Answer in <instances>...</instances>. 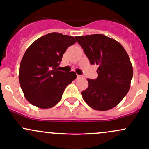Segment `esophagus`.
Segmentation results:
<instances>
[{"instance_id": "1", "label": "esophagus", "mask_w": 149, "mask_h": 149, "mask_svg": "<svg viewBox=\"0 0 149 149\" xmlns=\"http://www.w3.org/2000/svg\"><path fill=\"white\" fill-rule=\"evenodd\" d=\"M81 77H82V76H81V75H79V74L77 75V79H79V78H81Z\"/></svg>"}]
</instances>
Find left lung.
I'll list each match as a JSON object with an SVG mask.
<instances>
[{"mask_svg":"<svg viewBox=\"0 0 149 149\" xmlns=\"http://www.w3.org/2000/svg\"><path fill=\"white\" fill-rule=\"evenodd\" d=\"M91 65H98L96 79H87L84 101L97 111L114 108L126 96L133 77L127 53L119 42L103 34L76 36Z\"/></svg>","mask_w":149,"mask_h":149,"instance_id":"obj_1","label":"left lung"}]
</instances>
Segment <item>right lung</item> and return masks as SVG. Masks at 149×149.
Listing matches in <instances>:
<instances>
[{
	"instance_id": "right-lung-1",
	"label": "right lung",
	"mask_w": 149,
	"mask_h": 149,
	"mask_svg": "<svg viewBox=\"0 0 149 149\" xmlns=\"http://www.w3.org/2000/svg\"><path fill=\"white\" fill-rule=\"evenodd\" d=\"M77 42L74 36L50 33L36 39L25 51L19 80L26 99L38 108H52L62 98L66 86L76 79L74 72L58 70L67 48Z\"/></svg>"
}]
</instances>
